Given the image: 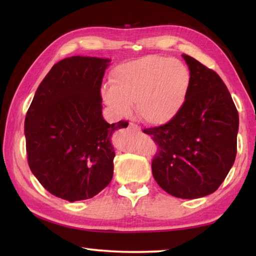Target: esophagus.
Masks as SVG:
<instances>
[{
	"mask_svg": "<svg viewBox=\"0 0 256 256\" xmlns=\"http://www.w3.org/2000/svg\"><path fill=\"white\" fill-rule=\"evenodd\" d=\"M129 128L132 129V130H135V132H140L141 130V128L138 127V124H132V122H130V124H129V126H128Z\"/></svg>",
	"mask_w": 256,
	"mask_h": 256,
	"instance_id": "esophagus-1",
	"label": "esophagus"
}]
</instances>
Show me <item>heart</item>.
Returning a JSON list of instances; mask_svg holds the SVG:
<instances>
[{"mask_svg":"<svg viewBox=\"0 0 256 256\" xmlns=\"http://www.w3.org/2000/svg\"><path fill=\"white\" fill-rule=\"evenodd\" d=\"M190 86V71L180 60L146 56L118 65L112 85L102 86L101 96L118 116H128L136 104L146 124L163 126L183 110Z\"/></svg>","mask_w":256,"mask_h":256,"instance_id":"obj_1","label":"heart"}]
</instances>
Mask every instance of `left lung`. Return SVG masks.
Masks as SVG:
<instances>
[{
	"instance_id": "1",
	"label": "left lung",
	"mask_w": 256,
	"mask_h": 256,
	"mask_svg": "<svg viewBox=\"0 0 256 256\" xmlns=\"http://www.w3.org/2000/svg\"><path fill=\"white\" fill-rule=\"evenodd\" d=\"M191 74L186 102L169 124L143 129L157 144L152 176L168 194L194 199L211 194L236 156L239 114L222 78L183 54Z\"/></svg>"
}]
</instances>
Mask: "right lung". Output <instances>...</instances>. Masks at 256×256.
<instances>
[{
	"mask_svg": "<svg viewBox=\"0 0 256 256\" xmlns=\"http://www.w3.org/2000/svg\"><path fill=\"white\" fill-rule=\"evenodd\" d=\"M110 59L65 58L52 66L28 110L24 134L28 163L56 197L85 200L113 178L110 136L127 121L107 124L100 88Z\"/></svg>",
	"mask_w": 256,
	"mask_h": 256,
	"instance_id": "add662e5",
	"label": "right lung"
}]
</instances>
